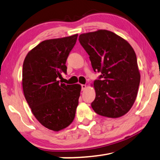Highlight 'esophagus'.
<instances>
[{"mask_svg": "<svg viewBox=\"0 0 160 160\" xmlns=\"http://www.w3.org/2000/svg\"><path fill=\"white\" fill-rule=\"evenodd\" d=\"M81 87H82V91L85 90V89H86V88H87L86 85H81Z\"/></svg>", "mask_w": 160, "mask_h": 160, "instance_id": "1", "label": "esophagus"}]
</instances>
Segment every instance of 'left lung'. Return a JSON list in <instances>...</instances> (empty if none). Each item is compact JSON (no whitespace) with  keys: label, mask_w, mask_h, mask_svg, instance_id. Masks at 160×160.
Returning <instances> with one entry per match:
<instances>
[{"label":"left lung","mask_w":160,"mask_h":160,"mask_svg":"<svg viewBox=\"0 0 160 160\" xmlns=\"http://www.w3.org/2000/svg\"><path fill=\"white\" fill-rule=\"evenodd\" d=\"M79 41L90 56L93 70L102 72L94 82L93 110L108 118L125 115L134 104L140 81L133 48L123 38L106 29L81 34Z\"/></svg>","instance_id":"left-lung-1"}]
</instances>
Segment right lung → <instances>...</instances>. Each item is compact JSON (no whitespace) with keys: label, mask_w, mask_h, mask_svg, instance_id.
Masks as SVG:
<instances>
[{"label":"right lung","mask_w":160,"mask_h":160,"mask_svg":"<svg viewBox=\"0 0 160 160\" xmlns=\"http://www.w3.org/2000/svg\"><path fill=\"white\" fill-rule=\"evenodd\" d=\"M78 34L43 41L27 54L22 68L24 95L37 121L53 131L67 128L78 105L81 85L60 83Z\"/></svg>","instance_id":"add662e5"}]
</instances>
